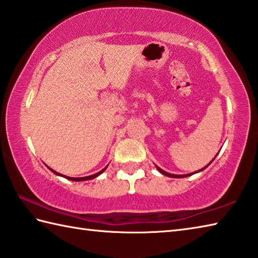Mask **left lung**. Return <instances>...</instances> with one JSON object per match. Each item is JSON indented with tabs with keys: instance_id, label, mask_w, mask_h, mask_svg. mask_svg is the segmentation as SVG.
Wrapping results in <instances>:
<instances>
[{
	"instance_id": "1",
	"label": "left lung",
	"mask_w": 258,
	"mask_h": 258,
	"mask_svg": "<svg viewBox=\"0 0 258 258\" xmlns=\"http://www.w3.org/2000/svg\"><path fill=\"white\" fill-rule=\"evenodd\" d=\"M215 159V158H214ZM213 161V160H212ZM212 161H210V162H212ZM210 162H209V164H210ZM208 164V165H209ZM208 165L206 166V167H205V168H203V169H201V170H204V169H206V168L208 167ZM157 169H158L161 173H162V175H165V176H168V177H172V178H183V177H188V176H190V175H194V173H195V172H192V173H188V175H172V173H168V172H166V171H164V170H162V169H160V168L159 167H157Z\"/></svg>"
}]
</instances>
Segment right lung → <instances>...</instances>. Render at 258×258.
<instances>
[{
  "label": "right lung",
  "mask_w": 258,
  "mask_h": 258,
  "mask_svg": "<svg viewBox=\"0 0 258 258\" xmlns=\"http://www.w3.org/2000/svg\"><path fill=\"white\" fill-rule=\"evenodd\" d=\"M49 169L52 171V172H54L55 175H60V173H57L56 171H54L53 169H51V168H49ZM104 169H106V168H104ZM104 169H102L101 171H99V172H97V173H94V175H91V176H87V177H81V178H71V177H67V176H63V177H66L67 179H69V180H73V181H82V180H89V179H92V178H96L97 176H99L100 173H101L102 171H104ZM61 176V175H60Z\"/></svg>",
  "instance_id": "right-lung-1"
}]
</instances>
